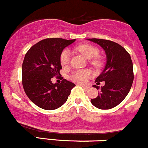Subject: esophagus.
Segmentation results:
<instances>
[{
    "label": "esophagus",
    "instance_id": "34e87169",
    "mask_svg": "<svg viewBox=\"0 0 148 148\" xmlns=\"http://www.w3.org/2000/svg\"><path fill=\"white\" fill-rule=\"evenodd\" d=\"M80 86H81V87L84 88V89H86V90H87V89H88V88H89V86H84V85H80Z\"/></svg>",
    "mask_w": 148,
    "mask_h": 148
}]
</instances>
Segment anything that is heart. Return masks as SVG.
Segmentation results:
<instances>
[{"mask_svg": "<svg viewBox=\"0 0 148 148\" xmlns=\"http://www.w3.org/2000/svg\"><path fill=\"white\" fill-rule=\"evenodd\" d=\"M76 50L84 55L86 58L91 59L95 58L99 54V49L97 47L88 44H82L76 47ZM69 58H70V53L67 49H64L60 54V64L62 66H66L69 64ZM92 63L95 65H99V61L97 59H94L92 61ZM90 76V72L87 69H81L77 70L71 74L69 78L73 81L79 84H84L86 82L87 79Z\"/></svg>", "mask_w": 148, "mask_h": 148, "instance_id": "1", "label": "heart"}]
</instances>
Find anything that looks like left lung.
<instances>
[{
	"label": "left lung",
	"instance_id": "left-lung-1",
	"mask_svg": "<svg viewBox=\"0 0 148 148\" xmlns=\"http://www.w3.org/2000/svg\"><path fill=\"white\" fill-rule=\"evenodd\" d=\"M88 40L99 45L106 55L104 69L95 80L97 84L104 81L105 85L101 88L93 86L99 92L90 101L99 109H110L121 103L132 88L134 77L132 60L130 53L118 43L102 39Z\"/></svg>",
	"mask_w": 148,
	"mask_h": 148
}]
</instances>
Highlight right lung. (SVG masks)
Returning a JSON list of instances; mask_svg holds the SVG:
<instances>
[{
    "instance_id": "obj_1",
    "label": "right lung",
    "mask_w": 148,
    "mask_h": 148,
    "mask_svg": "<svg viewBox=\"0 0 148 148\" xmlns=\"http://www.w3.org/2000/svg\"><path fill=\"white\" fill-rule=\"evenodd\" d=\"M76 40L47 38L25 53L22 64V84L33 102L45 110H55L67 101L75 84L65 79L53 84V76H60V56L63 49Z\"/></svg>"
}]
</instances>
